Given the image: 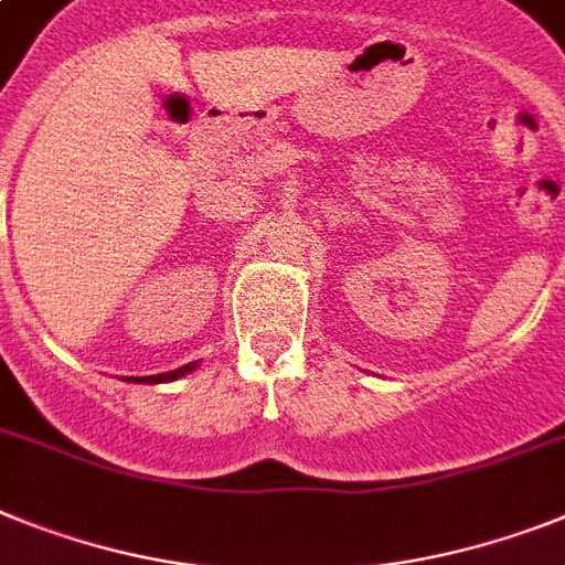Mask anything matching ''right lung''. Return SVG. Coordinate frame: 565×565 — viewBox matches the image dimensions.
<instances>
[{"label":"right lung","instance_id":"add662e5","mask_svg":"<svg viewBox=\"0 0 565 565\" xmlns=\"http://www.w3.org/2000/svg\"><path fill=\"white\" fill-rule=\"evenodd\" d=\"M194 367H198V362L183 364V367H178V371L154 373V376H122V379H129V382H140V385H160V382H174V379L186 376V373H192Z\"/></svg>","mask_w":565,"mask_h":565}]
</instances>
